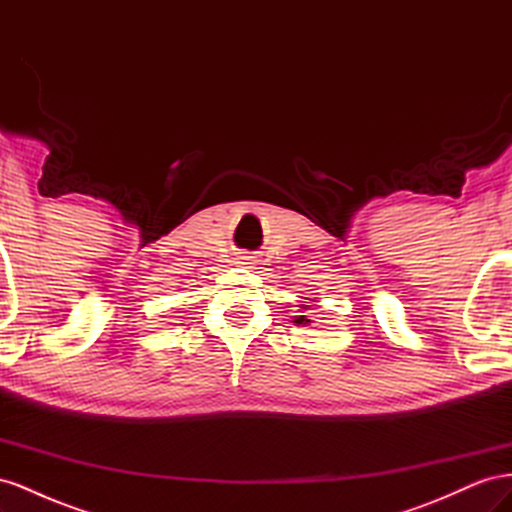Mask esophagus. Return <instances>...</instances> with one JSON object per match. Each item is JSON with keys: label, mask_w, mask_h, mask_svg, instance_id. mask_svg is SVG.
Segmentation results:
<instances>
[{"label": "esophagus", "mask_w": 512, "mask_h": 512, "mask_svg": "<svg viewBox=\"0 0 512 512\" xmlns=\"http://www.w3.org/2000/svg\"><path fill=\"white\" fill-rule=\"evenodd\" d=\"M237 260H239V265H254L252 256H247V254H241Z\"/></svg>", "instance_id": "obj_1"}]
</instances>
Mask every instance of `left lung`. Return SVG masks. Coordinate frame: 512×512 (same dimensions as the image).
<instances>
[{
  "label": "left lung",
  "instance_id": "8db88e82",
  "mask_svg": "<svg viewBox=\"0 0 512 512\" xmlns=\"http://www.w3.org/2000/svg\"><path fill=\"white\" fill-rule=\"evenodd\" d=\"M307 301H312V299H307ZM307 301H305V303H303V305H299V307H301V309H309V305H307ZM292 322H294V324H303V327H305V324H312V320H309V318H307V316H297V318H294V320H292Z\"/></svg>",
  "mask_w": 512,
  "mask_h": 512
}]
</instances>
